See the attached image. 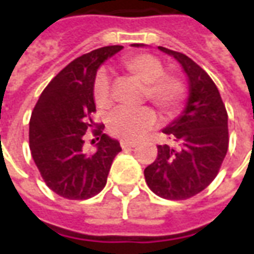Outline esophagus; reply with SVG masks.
<instances>
[{"label":"esophagus","mask_w":254,"mask_h":254,"mask_svg":"<svg viewBox=\"0 0 254 254\" xmlns=\"http://www.w3.org/2000/svg\"><path fill=\"white\" fill-rule=\"evenodd\" d=\"M137 143L136 141H132V140H121V147L124 149L125 148H133V147H136Z\"/></svg>","instance_id":"1"}]
</instances>
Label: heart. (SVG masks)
Here are the masks:
<instances>
[{
  "instance_id": "heart-1",
  "label": "heart",
  "mask_w": 254,
  "mask_h": 254,
  "mask_svg": "<svg viewBox=\"0 0 254 254\" xmlns=\"http://www.w3.org/2000/svg\"><path fill=\"white\" fill-rule=\"evenodd\" d=\"M125 72L144 85L143 96L148 99L163 116H173L181 107L187 95V87L176 74L165 73V65L147 53L132 54L124 58ZM94 99L99 109L111 106L110 81L105 72H99L94 83ZM156 124L152 109L143 107L136 111L117 110L110 118L109 129L114 136L125 140H136Z\"/></svg>"
}]
</instances>
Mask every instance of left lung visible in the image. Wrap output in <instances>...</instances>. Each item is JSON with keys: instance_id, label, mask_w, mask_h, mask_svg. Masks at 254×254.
Masks as SVG:
<instances>
[{"instance_id": "8db88e82", "label": "left lung", "mask_w": 254, "mask_h": 254, "mask_svg": "<svg viewBox=\"0 0 254 254\" xmlns=\"http://www.w3.org/2000/svg\"><path fill=\"white\" fill-rule=\"evenodd\" d=\"M158 49L181 64L189 80V96L181 116L163 129L174 145H158V156L145 167L144 177L159 197L187 200L218 176L229 148L227 111L218 87L202 67L182 53Z\"/></svg>"}]
</instances>
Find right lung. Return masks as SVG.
<instances>
[{
  "mask_svg": "<svg viewBox=\"0 0 254 254\" xmlns=\"http://www.w3.org/2000/svg\"><path fill=\"white\" fill-rule=\"evenodd\" d=\"M120 50L122 46L100 47L73 60L47 84L31 114V155L47 187L64 198L98 194L121 151L118 140L102 132L105 125L93 131L100 140L94 152L83 148L85 132L98 126L91 118L98 67Z\"/></svg>",
  "mask_w": 254,
  "mask_h": 254,
  "instance_id": "1",
  "label": "right lung"
}]
</instances>
